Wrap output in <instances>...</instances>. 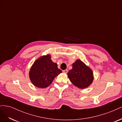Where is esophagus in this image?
<instances>
[{
	"mask_svg": "<svg viewBox=\"0 0 122 122\" xmlns=\"http://www.w3.org/2000/svg\"><path fill=\"white\" fill-rule=\"evenodd\" d=\"M62 72H63L64 73H68V70H63V71H62Z\"/></svg>",
	"mask_w": 122,
	"mask_h": 122,
	"instance_id": "34e87169",
	"label": "esophagus"
}]
</instances>
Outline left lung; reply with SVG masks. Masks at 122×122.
Returning a JSON list of instances; mask_svg holds the SVG:
<instances>
[{
	"label": "left lung",
	"mask_w": 122,
	"mask_h": 122,
	"mask_svg": "<svg viewBox=\"0 0 122 122\" xmlns=\"http://www.w3.org/2000/svg\"><path fill=\"white\" fill-rule=\"evenodd\" d=\"M68 76L75 86L82 89L90 86L94 79L92 70L79 60L72 64V69L68 73Z\"/></svg>",
	"instance_id": "8db88e82"
}]
</instances>
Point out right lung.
I'll return each instance as SVG.
<instances>
[{
	"label": "right lung",
	"mask_w": 122,
	"mask_h": 122,
	"mask_svg": "<svg viewBox=\"0 0 122 122\" xmlns=\"http://www.w3.org/2000/svg\"><path fill=\"white\" fill-rule=\"evenodd\" d=\"M61 70L58 69L56 63L51 60L50 55L43 56L36 60L29 71L31 82L39 88H45L52 82Z\"/></svg>",
	"instance_id": "right-lung-1"
}]
</instances>
